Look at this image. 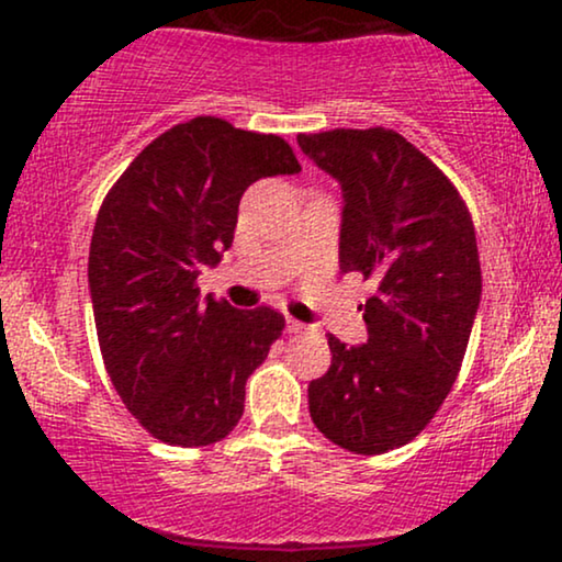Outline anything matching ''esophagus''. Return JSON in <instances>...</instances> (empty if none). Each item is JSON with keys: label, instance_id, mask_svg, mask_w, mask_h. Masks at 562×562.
Returning <instances> with one entry per match:
<instances>
[{"label": "esophagus", "instance_id": "obj_1", "mask_svg": "<svg viewBox=\"0 0 562 562\" xmlns=\"http://www.w3.org/2000/svg\"><path fill=\"white\" fill-rule=\"evenodd\" d=\"M301 330H303V322L290 317V319H288V333H301Z\"/></svg>", "mask_w": 562, "mask_h": 562}]
</instances>
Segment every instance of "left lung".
I'll list each match as a JSON object with an SVG mask.
<instances>
[{
	"label": "left lung",
	"instance_id": "1",
	"mask_svg": "<svg viewBox=\"0 0 562 562\" xmlns=\"http://www.w3.org/2000/svg\"><path fill=\"white\" fill-rule=\"evenodd\" d=\"M299 145L344 190L340 269L378 282L367 344L327 338L333 364L308 385V412L340 449L383 454L423 434L465 359L481 301L473 216L393 128L299 134Z\"/></svg>",
	"mask_w": 562,
	"mask_h": 562
}]
</instances>
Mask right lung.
I'll list each match as a JSON object with an SVG mask.
<instances>
[{"label":"right lung","instance_id":"right-lung-1","mask_svg":"<svg viewBox=\"0 0 562 562\" xmlns=\"http://www.w3.org/2000/svg\"><path fill=\"white\" fill-rule=\"evenodd\" d=\"M301 171L277 134L198 115L156 137L108 190L89 248L102 362L137 423L169 447H209L235 428L245 383L285 317L200 299L256 179Z\"/></svg>","mask_w":562,"mask_h":562}]
</instances>
